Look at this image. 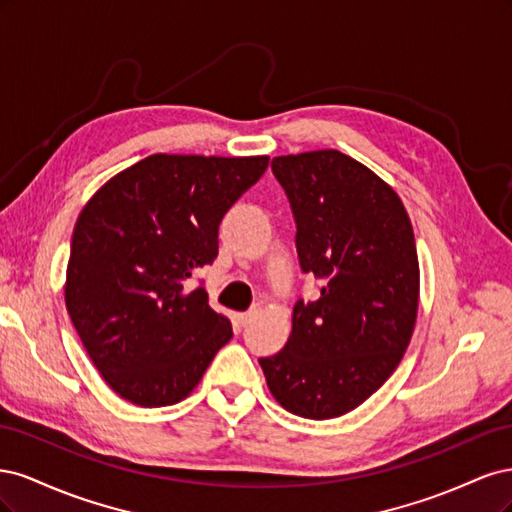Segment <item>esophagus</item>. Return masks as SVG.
I'll list each match as a JSON object with an SVG mask.
<instances>
[{
	"label": "esophagus",
	"instance_id": "34e87169",
	"mask_svg": "<svg viewBox=\"0 0 512 512\" xmlns=\"http://www.w3.org/2000/svg\"><path fill=\"white\" fill-rule=\"evenodd\" d=\"M262 312V309H260V305H254V307H250V309H247V312H243V314H237V322L241 324V327H245V324L247 322H252L258 314Z\"/></svg>",
	"mask_w": 512,
	"mask_h": 512
}]
</instances>
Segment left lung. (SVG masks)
Here are the masks:
<instances>
[{
  "instance_id": "1",
  "label": "left lung",
  "mask_w": 512,
  "mask_h": 512,
  "mask_svg": "<svg viewBox=\"0 0 512 512\" xmlns=\"http://www.w3.org/2000/svg\"><path fill=\"white\" fill-rule=\"evenodd\" d=\"M297 224L303 273L320 284L299 299L286 346L258 359L269 391L297 416H342L393 374L414 331L418 258L399 196L335 149L273 158Z\"/></svg>"
}]
</instances>
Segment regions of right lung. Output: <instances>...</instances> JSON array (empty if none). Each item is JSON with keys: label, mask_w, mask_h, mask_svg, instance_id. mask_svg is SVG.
Returning a JSON list of instances; mask_svg holds the SVG:
<instances>
[{"label": "right lung", "mask_w": 512, "mask_h": 512, "mask_svg": "<svg viewBox=\"0 0 512 512\" xmlns=\"http://www.w3.org/2000/svg\"><path fill=\"white\" fill-rule=\"evenodd\" d=\"M267 164V156L156 153L102 185L81 211L66 307L89 359L130 404H177L230 342V322L209 307L203 282H188L218 256L222 218Z\"/></svg>", "instance_id": "add662e5"}]
</instances>
